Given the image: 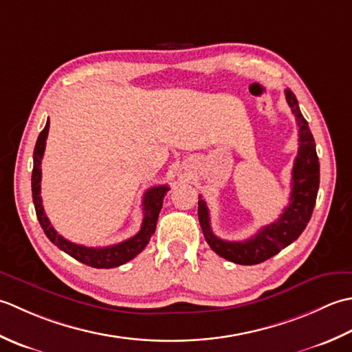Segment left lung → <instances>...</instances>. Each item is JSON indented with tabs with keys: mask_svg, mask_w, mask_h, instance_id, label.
Instances as JSON below:
<instances>
[{
	"mask_svg": "<svg viewBox=\"0 0 352 352\" xmlns=\"http://www.w3.org/2000/svg\"><path fill=\"white\" fill-rule=\"evenodd\" d=\"M285 100L298 121L299 148L292 171L290 202L284 208L279 219L261 228L254 236L245 241H226L214 235L210 223V211L205 200L199 196L197 214L206 243L217 255L235 264H243V266L260 264L292 245L310 221L314 204H316L319 190V157L316 144H314L307 120L300 113L298 100L290 89H285Z\"/></svg>",
	"mask_w": 352,
	"mask_h": 352,
	"instance_id": "1",
	"label": "left lung"
}]
</instances>
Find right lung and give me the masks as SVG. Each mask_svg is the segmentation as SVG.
I'll return each instance as SVG.
<instances>
[{"instance_id": "obj_1", "label": "right lung", "mask_w": 352, "mask_h": 352, "mask_svg": "<svg viewBox=\"0 0 352 352\" xmlns=\"http://www.w3.org/2000/svg\"><path fill=\"white\" fill-rule=\"evenodd\" d=\"M48 129H50V121H47L44 131L39 133L38 141H36L34 152H33V173H32L33 204H34L36 216H38V220L42 229H44L45 235L48 236L53 245H56L65 254L76 258L77 261L86 264V266H91L96 269H112V267H118L127 261H131L132 258H135L141 252V250H144L147 243L150 241V236L155 234L156 221L162 208L164 196L167 195V191L170 188L167 185H160L147 190L144 199H142V206H144L142 208V211H144V217H142L141 229L138 231V234L131 236L129 240H124L118 243V245H112L106 248H86L82 245H76V243H71L69 240L63 239L60 234H57L56 229L52 226V223H50V220L44 211V206H42L41 162H42V156H44Z\"/></svg>"}]
</instances>
